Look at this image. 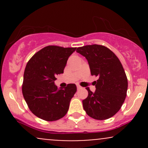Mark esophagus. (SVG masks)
I'll list each match as a JSON object with an SVG mask.
<instances>
[{
	"label": "esophagus",
	"mask_w": 148,
	"mask_h": 148,
	"mask_svg": "<svg viewBox=\"0 0 148 148\" xmlns=\"http://www.w3.org/2000/svg\"><path fill=\"white\" fill-rule=\"evenodd\" d=\"M81 88H82V87H81V86H79V85H77V89H78V90L81 89Z\"/></svg>",
	"instance_id": "34e87169"
}]
</instances>
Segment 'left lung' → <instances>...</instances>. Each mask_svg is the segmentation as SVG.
Here are the masks:
<instances>
[{
    "instance_id": "obj_1",
    "label": "left lung",
    "mask_w": 148,
    "mask_h": 148,
    "mask_svg": "<svg viewBox=\"0 0 148 148\" xmlns=\"http://www.w3.org/2000/svg\"><path fill=\"white\" fill-rule=\"evenodd\" d=\"M76 52L87 59L91 75L99 76L95 81V92L86 88L88 95L82 101L84 109L95 120L111 118L120 109L127 96L128 82L121 62L114 53L102 45L79 47Z\"/></svg>"
}]
</instances>
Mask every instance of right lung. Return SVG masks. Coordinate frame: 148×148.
<instances>
[{"label":"right lung","mask_w":148,"mask_h":148,"mask_svg":"<svg viewBox=\"0 0 148 148\" xmlns=\"http://www.w3.org/2000/svg\"><path fill=\"white\" fill-rule=\"evenodd\" d=\"M76 48L48 46L37 52L25 67L22 92L34 115L47 121L62 118L76 92L75 84L58 89L54 81L62 74L69 57Z\"/></svg>","instance_id":"add662e5"}]
</instances>
